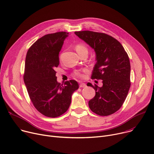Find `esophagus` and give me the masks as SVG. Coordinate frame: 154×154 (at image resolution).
Returning a JSON list of instances; mask_svg holds the SVG:
<instances>
[{"label": "esophagus", "mask_w": 154, "mask_h": 154, "mask_svg": "<svg viewBox=\"0 0 154 154\" xmlns=\"http://www.w3.org/2000/svg\"><path fill=\"white\" fill-rule=\"evenodd\" d=\"M79 86H80V87H81V88H85V87H87V85H86L85 83H80Z\"/></svg>", "instance_id": "34e87169"}]
</instances>
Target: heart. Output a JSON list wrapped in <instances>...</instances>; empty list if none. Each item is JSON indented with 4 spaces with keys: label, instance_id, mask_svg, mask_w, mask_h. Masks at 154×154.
<instances>
[{
    "label": "heart",
    "instance_id": "1",
    "mask_svg": "<svg viewBox=\"0 0 154 154\" xmlns=\"http://www.w3.org/2000/svg\"><path fill=\"white\" fill-rule=\"evenodd\" d=\"M75 49L77 51V52L78 53V54H79L81 51H82L85 49H87L86 47L83 45H81V44H78L77 45H76L75 46ZM86 71V70H84V72ZM74 75L75 77H79V78H82L84 77V74H82V71H75V72L74 73Z\"/></svg>",
    "mask_w": 154,
    "mask_h": 154
}]
</instances>
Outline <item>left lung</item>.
<instances>
[{"label":"left lung","instance_id":"obj_1","mask_svg":"<svg viewBox=\"0 0 154 154\" xmlns=\"http://www.w3.org/2000/svg\"><path fill=\"white\" fill-rule=\"evenodd\" d=\"M75 34L84 40L96 53L97 63L92 71V79L102 80L100 87H93L95 96L88 101L90 109L100 116H108L122 106L131 86L129 59L123 46L107 34L82 31Z\"/></svg>","mask_w":154,"mask_h":154}]
</instances>
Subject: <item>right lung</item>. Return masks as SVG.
<instances>
[{
    "label": "right lung",
    "mask_w": 154,
    "mask_h": 154,
    "mask_svg": "<svg viewBox=\"0 0 154 154\" xmlns=\"http://www.w3.org/2000/svg\"><path fill=\"white\" fill-rule=\"evenodd\" d=\"M68 36L65 32L46 35L29 48L26 56L23 80L29 97L40 113L49 118L66 112L72 95L79 88L77 81L60 84L56 76L59 54Z\"/></svg>",
    "instance_id": "obj_1"
}]
</instances>
